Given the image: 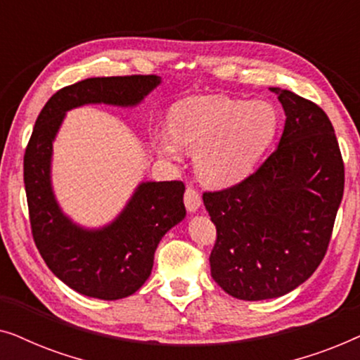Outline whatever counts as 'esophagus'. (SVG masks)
<instances>
[{
  "label": "esophagus",
  "mask_w": 360,
  "mask_h": 360,
  "mask_svg": "<svg viewBox=\"0 0 360 360\" xmlns=\"http://www.w3.org/2000/svg\"><path fill=\"white\" fill-rule=\"evenodd\" d=\"M184 201H185L186 210L193 213V211H196L201 206V193L196 188H193V186H186Z\"/></svg>",
  "instance_id": "1"
}]
</instances>
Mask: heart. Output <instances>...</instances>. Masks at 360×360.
Segmentation results:
<instances>
[{
	"label": "heart",
	"mask_w": 360,
	"mask_h": 360,
	"mask_svg": "<svg viewBox=\"0 0 360 360\" xmlns=\"http://www.w3.org/2000/svg\"><path fill=\"white\" fill-rule=\"evenodd\" d=\"M275 129L277 116L265 103L195 96L175 108L170 136H155V146L170 160H179V147L193 152L196 172L205 184L229 186L249 174Z\"/></svg>",
	"instance_id": "b5f03b06"
}]
</instances>
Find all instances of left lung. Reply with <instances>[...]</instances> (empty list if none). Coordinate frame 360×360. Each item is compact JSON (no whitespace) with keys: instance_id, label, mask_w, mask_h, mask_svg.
<instances>
[{"instance_id":"left-lung-1","label":"left lung","mask_w":360,"mask_h":360,"mask_svg":"<svg viewBox=\"0 0 360 360\" xmlns=\"http://www.w3.org/2000/svg\"><path fill=\"white\" fill-rule=\"evenodd\" d=\"M285 110L278 147L254 174L203 201L216 226L211 277L231 297L277 298L326 255L344 193L334 127L316 103L272 88Z\"/></svg>"}]
</instances>
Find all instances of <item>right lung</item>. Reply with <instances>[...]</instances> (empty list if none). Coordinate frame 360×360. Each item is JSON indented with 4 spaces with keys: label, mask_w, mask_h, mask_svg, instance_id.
I'll return each mask as SVG.
<instances>
[{
    "label": "right lung",
    "mask_w": 360,
    "mask_h": 360,
    "mask_svg": "<svg viewBox=\"0 0 360 360\" xmlns=\"http://www.w3.org/2000/svg\"><path fill=\"white\" fill-rule=\"evenodd\" d=\"M160 83L157 75L86 78L58 90L37 116L24 154L29 221L47 267L75 292L100 300L136 293L152 272L160 239L185 218L180 180L139 185L115 223L100 231L73 224L51 186L52 141L65 111L88 103L134 106Z\"/></svg>",
    "instance_id": "right-lung-1"
}]
</instances>
